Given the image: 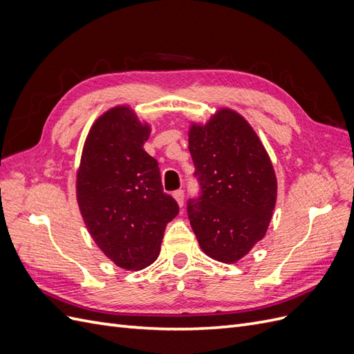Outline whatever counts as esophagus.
<instances>
[{"instance_id":"34e87169","label":"esophagus","mask_w":354,"mask_h":354,"mask_svg":"<svg viewBox=\"0 0 354 354\" xmlns=\"http://www.w3.org/2000/svg\"><path fill=\"white\" fill-rule=\"evenodd\" d=\"M173 195H174V198H176L178 205L183 207V205H185V190H183V189H178V190L174 192Z\"/></svg>"}]
</instances>
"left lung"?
<instances>
[{
	"instance_id": "8db88e82",
	"label": "left lung",
	"mask_w": 354,
	"mask_h": 354,
	"mask_svg": "<svg viewBox=\"0 0 354 354\" xmlns=\"http://www.w3.org/2000/svg\"><path fill=\"white\" fill-rule=\"evenodd\" d=\"M189 152L199 192L187 216L202 251L223 263L241 260L264 238L276 202L273 165L250 124L221 109L192 125Z\"/></svg>"
}]
</instances>
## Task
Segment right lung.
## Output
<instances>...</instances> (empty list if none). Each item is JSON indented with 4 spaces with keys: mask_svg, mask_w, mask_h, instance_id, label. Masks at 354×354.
Returning a JSON list of instances; mask_svg holds the SVG:
<instances>
[{
    "mask_svg": "<svg viewBox=\"0 0 354 354\" xmlns=\"http://www.w3.org/2000/svg\"><path fill=\"white\" fill-rule=\"evenodd\" d=\"M151 128L133 111L113 108L91 127L77 176L85 226L99 248L127 270H140L159 255L178 203L165 194L156 159L143 145Z\"/></svg>",
    "mask_w": 354,
    "mask_h": 354,
    "instance_id": "1",
    "label": "right lung"
}]
</instances>
